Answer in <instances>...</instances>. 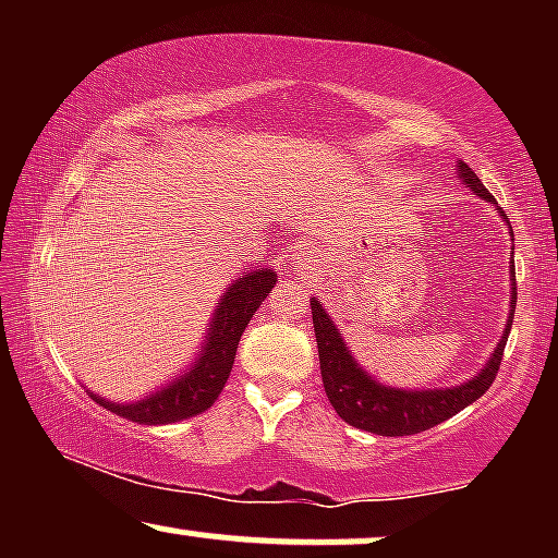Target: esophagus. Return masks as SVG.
I'll list each match as a JSON object with an SVG mask.
<instances>
[{
	"label": "esophagus",
	"instance_id": "obj_1",
	"mask_svg": "<svg viewBox=\"0 0 558 558\" xmlns=\"http://www.w3.org/2000/svg\"><path fill=\"white\" fill-rule=\"evenodd\" d=\"M299 259H301V254H299Z\"/></svg>",
	"mask_w": 558,
	"mask_h": 558
}]
</instances>
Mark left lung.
<instances>
[{
	"mask_svg": "<svg viewBox=\"0 0 558 558\" xmlns=\"http://www.w3.org/2000/svg\"><path fill=\"white\" fill-rule=\"evenodd\" d=\"M457 178L470 189L472 194L493 204L501 215V220L509 226V217L498 207V202L488 194L483 181L475 175L470 165L459 159ZM511 228V226H509ZM514 241V233H509ZM514 257V252H511ZM509 280H511V299H509V317H506L504 332L498 338L496 349L483 364L477 375L470 380L459 383L451 388H393L373 377L360 362L354 360L351 349L343 341V332L336 328L332 317L325 312L323 301L312 299V323H315V338L319 351V373H323L325 393L338 417L349 422L351 427L360 430L388 435V438H399V435H414L462 412L464 407L475 403L490 383L496 380L498 367H501L504 345L509 341L511 323H514V306H517V280H514V259L509 262Z\"/></svg>",
	"mask_w": 558,
	"mask_h": 558,
	"instance_id": "left-lung-1",
	"label": "left lung"
}]
</instances>
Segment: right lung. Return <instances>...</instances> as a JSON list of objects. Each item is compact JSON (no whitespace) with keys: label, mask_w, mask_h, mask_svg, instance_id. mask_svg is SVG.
Segmentation results:
<instances>
[{"label":"right lung","mask_w":558,"mask_h":558,"mask_svg":"<svg viewBox=\"0 0 558 558\" xmlns=\"http://www.w3.org/2000/svg\"><path fill=\"white\" fill-rule=\"evenodd\" d=\"M275 280L278 275L272 267L248 270L230 280L226 293L220 296V304L213 312L196 356L181 375L172 377L162 388L151 390L138 401H110L94 390L88 393L112 414L138 422V425H170V422L207 412L226 388L243 330L262 301L267 299V293L275 288Z\"/></svg>","instance_id":"add662e5"}]
</instances>
